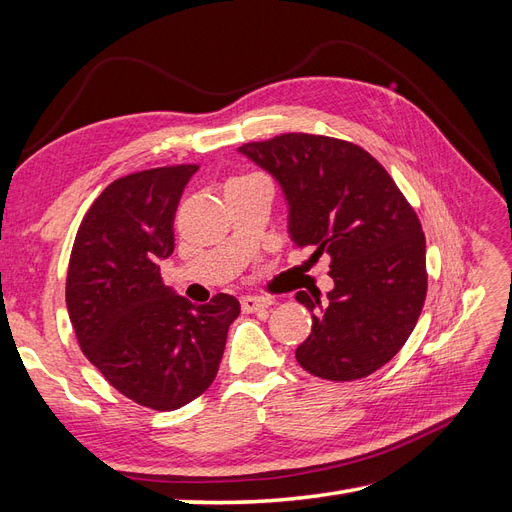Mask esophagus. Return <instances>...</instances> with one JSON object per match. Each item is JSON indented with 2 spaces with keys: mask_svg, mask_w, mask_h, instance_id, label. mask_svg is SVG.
<instances>
[{
  "mask_svg": "<svg viewBox=\"0 0 512 512\" xmlns=\"http://www.w3.org/2000/svg\"><path fill=\"white\" fill-rule=\"evenodd\" d=\"M269 305H271V299H265V297H252V294L241 297V309L245 314L260 312V309H267Z\"/></svg>",
  "mask_w": 512,
  "mask_h": 512,
  "instance_id": "obj_1",
  "label": "esophagus"
}]
</instances>
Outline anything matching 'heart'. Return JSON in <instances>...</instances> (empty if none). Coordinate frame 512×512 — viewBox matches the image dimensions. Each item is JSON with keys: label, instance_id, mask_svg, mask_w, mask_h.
<instances>
[{"label": "heart", "instance_id": "heart-1", "mask_svg": "<svg viewBox=\"0 0 512 512\" xmlns=\"http://www.w3.org/2000/svg\"><path fill=\"white\" fill-rule=\"evenodd\" d=\"M243 179H252V177H243ZM239 181V179H237Z\"/></svg>", "mask_w": 512, "mask_h": 512}]
</instances>
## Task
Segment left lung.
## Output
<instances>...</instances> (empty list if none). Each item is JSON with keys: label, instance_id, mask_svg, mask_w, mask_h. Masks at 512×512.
<instances>
[{"label": "left lung", "instance_id": "left-lung-1", "mask_svg": "<svg viewBox=\"0 0 512 512\" xmlns=\"http://www.w3.org/2000/svg\"><path fill=\"white\" fill-rule=\"evenodd\" d=\"M239 153L280 183L292 243L331 256L327 299L297 292L312 312L299 365L335 382L374 374L406 344L425 303V235L414 209L376 158L339 138L292 132Z\"/></svg>", "mask_w": 512, "mask_h": 512}]
</instances>
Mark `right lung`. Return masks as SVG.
<instances>
[{"label":"right lung","mask_w":512,"mask_h":512,"mask_svg":"<svg viewBox=\"0 0 512 512\" xmlns=\"http://www.w3.org/2000/svg\"><path fill=\"white\" fill-rule=\"evenodd\" d=\"M196 164L141 170L94 200L70 254L66 305L83 354L136 404L177 410L203 395L241 305L215 294L194 305L164 286L173 222Z\"/></svg>","instance_id":"right-lung-1"}]
</instances>
